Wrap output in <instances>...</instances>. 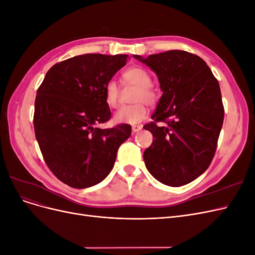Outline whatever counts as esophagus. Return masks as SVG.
I'll return each mask as SVG.
<instances>
[{
    "label": "esophagus",
    "instance_id": "obj_1",
    "mask_svg": "<svg viewBox=\"0 0 255 255\" xmlns=\"http://www.w3.org/2000/svg\"><path fill=\"white\" fill-rule=\"evenodd\" d=\"M142 128V127L141 126H133L132 127V130H133V133H137V132H139V130Z\"/></svg>",
    "mask_w": 255,
    "mask_h": 255
}]
</instances>
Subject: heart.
<instances>
[{
    "mask_svg": "<svg viewBox=\"0 0 255 255\" xmlns=\"http://www.w3.org/2000/svg\"><path fill=\"white\" fill-rule=\"evenodd\" d=\"M123 80L128 85L137 87L133 97L134 105L125 106L116 112L114 115V120L117 123H125V125H137V123L144 120L148 116L146 104H155L157 100L156 92L151 87L152 78L148 71H145L141 67H132L122 75ZM105 101L112 109L118 107L120 102V90L118 84L114 80L106 83L104 88Z\"/></svg>",
    "mask_w": 255,
    "mask_h": 255,
    "instance_id": "heart-1",
    "label": "heart"
}]
</instances>
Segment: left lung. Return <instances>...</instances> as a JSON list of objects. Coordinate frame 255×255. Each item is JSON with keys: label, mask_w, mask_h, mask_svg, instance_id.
Listing matches in <instances>:
<instances>
[{"label": "left lung", "mask_w": 255, "mask_h": 255, "mask_svg": "<svg viewBox=\"0 0 255 255\" xmlns=\"http://www.w3.org/2000/svg\"><path fill=\"white\" fill-rule=\"evenodd\" d=\"M156 73L163 96L143 127L153 142L143 153L148 171L168 186L179 187L201 175L215 155L225 118L221 91L205 61L171 50L146 58L133 55ZM163 121L167 127H158Z\"/></svg>", "instance_id": "8db88e82"}]
</instances>
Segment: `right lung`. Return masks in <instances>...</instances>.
<instances>
[{
  "label": "right lung",
  "instance_id": "obj_1",
  "mask_svg": "<svg viewBox=\"0 0 255 255\" xmlns=\"http://www.w3.org/2000/svg\"><path fill=\"white\" fill-rule=\"evenodd\" d=\"M128 55L84 54L54 65L35 100L34 128L45 164L73 188L102 182L117 151L132 133L128 125L99 128L111 119L106 83L127 64Z\"/></svg>",
  "mask_w": 255,
  "mask_h": 255
}]
</instances>
